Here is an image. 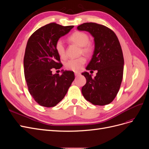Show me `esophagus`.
Segmentation results:
<instances>
[{
  "label": "esophagus",
  "instance_id": "34e87169",
  "mask_svg": "<svg viewBox=\"0 0 149 149\" xmlns=\"http://www.w3.org/2000/svg\"><path fill=\"white\" fill-rule=\"evenodd\" d=\"M74 74H75L76 76H79L81 74H80V73H76H76H74Z\"/></svg>",
  "mask_w": 149,
  "mask_h": 149
}]
</instances>
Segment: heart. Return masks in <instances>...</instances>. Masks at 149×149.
<instances>
[{
	"mask_svg": "<svg viewBox=\"0 0 149 149\" xmlns=\"http://www.w3.org/2000/svg\"><path fill=\"white\" fill-rule=\"evenodd\" d=\"M69 41L81 47L80 53L85 55H89L93 51V47L91 43L89 42V36L83 31H75L68 38ZM55 49L61 58H66V50L64 43L62 40H58L55 45ZM86 63V59L84 57H79L75 59H71L66 62L65 67L66 69L73 71H79L81 70L83 66Z\"/></svg>",
	"mask_w": 149,
	"mask_h": 149,
	"instance_id": "b5f03b06",
	"label": "heart"
}]
</instances>
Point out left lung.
<instances>
[{
  "label": "left lung",
  "mask_w": 149,
  "mask_h": 149,
  "mask_svg": "<svg viewBox=\"0 0 149 149\" xmlns=\"http://www.w3.org/2000/svg\"><path fill=\"white\" fill-rule=\"evenodd\" d=\"M77 29L94 38L93 55L86 69L97 71L94 78L86 71L82 73L86 79L83 95L94 105L108 104L116 97L123 80L124 61L119 40L113 31L96 23H84Z\"/></svg>",
  "instance_id": "8db88e82"
}]
</instances>
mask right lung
Listing matches in <instances>:
<instances>
[{"label":"right lung","instance_id":"right-lung-1","mask_svg":"<svg viewBox=\"0 0 149 149\" xmlns=\"http://www.w3.org/2000/svg\"><path fill=\"white\" fill-rule=\"evenodd\" d=\"M51 23L38 29L29 38L24 59L25 78L31 96L38 104L55 106L64 98L74 79L73 71L53 74L62 65L55 49L56 42L73 28Z\"/></svg>","mask_w":149,"mask_h":149}]
</instances>
